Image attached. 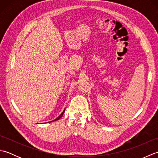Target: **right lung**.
Here are the masks:
<instances>
[{
    "label": "right lung",
    "mask_w": 158,
    "mask_h": 158,
    "mask_svg": "<svg viewBox=\"0 0 158 158\" xmlns=\"http://www.w3.org/2000/svg\"><path fill=\"white\" fill-rule=\"evenodd\" d=\"M64 111H65V109L64 110H63V111H62V113H61V114H60V115L58 117H57V118L56 119H55L54 120H53V121H51V122H49H49H54V121H57V120H58L60 118H61V117H62V116L63 115V114H64Z\"/></svg>",
    "instance_id": "obj_1"
}]
</instances>
